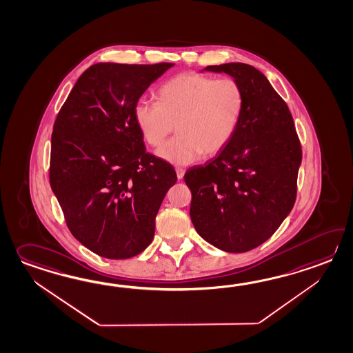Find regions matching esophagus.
<instances>
[{
	"instance_id": "obj_1",
	"label": "esophagus",
	"mask_w": 353,
	"mask_h": 353,
	"mask_svg": "<svg viewBox=\"0 0 353 353\" xmlns=\"http://www.w3.org/2000/svg\"><path fill=\"white\" fill-rule=\"evenodd\" d=\"M176 174H177V179L181 180V179L185 176V170H183V168H180V167H179V168H176Z\"/></svg>"
}]
</instances>
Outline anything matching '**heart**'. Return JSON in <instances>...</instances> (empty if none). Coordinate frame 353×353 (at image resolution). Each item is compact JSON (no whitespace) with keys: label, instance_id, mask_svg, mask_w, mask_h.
Returning <instances> with one entry per match:
<instances>
[{"label":"heart","instance_id":"obj_1","mask_svg":"<svg viewBox=\"0 0 353 353\" xmlns=\"http://www.w3.org/2000/svg\"><path fill=\"white\" fill-rule=\"evenodd\" d=\"M243 110V90L235 79L186 72L158 88V102H137L134 120L153 148L163 145L177 125L179 135L159 149L158 156L174 165H190L227 147Z\"/></svg>","mask_w":353,"mask_h":353}]
</instances>
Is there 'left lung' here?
<instances>
[{"label": "left lung", "instance_id": "8db88e82", "mask_svg": "<svg viewBox=\"0 0 353 353\" xmlns=\"http://www.w3.org/2000/svg\"><path fill=\"white\" fill-rule=\"evenodd\" d=\"M242 86L243 115L227 147L185 173L190 216L206 242L230 253L259 247L296 200L301 145L290 110L266 76L244 63L208 65Z\"/></svg>", "mask_w": 353, "mask_h": 353}]
</instances>
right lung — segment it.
<instances>
[{
	"instance_id": "1",
	"label": "right lung",
	"mask_w": 353,
	"mask_h": 353,
	"mask_svg": "<svg viewBox=\"0 0 353 353\" xmlns=\"http://www.w3.org/2000/svg\"><path fill=\"white\" fill-rule=\"evenodd\" d=\"M172 65L94 64L55 119L50 188L73 236L105 259H130L148 247L177 181L172 165L145 150L134 120L141 94Z\"/></svg>"
}]
</instances>
